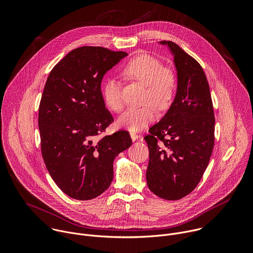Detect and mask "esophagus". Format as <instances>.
<instances>
[{
  "mask_svg": "<svg viewBox=\"0 0 253 253\" xmlns=\"http://www.w3.org/2000/svg\"><path fill=\"white\" fill-rule=\"evenodd\" d=\"M130 136H131V139L133 140V141H135V140H137L140 136L137 134V133H135V132H131L130 133Z\"/></svg>",
  "mask_w": 253,
  "mask_h": 253,
  "instance_id": "obj_1",
  "label": "esophagus"
}]
</instances>
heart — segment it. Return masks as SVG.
<instances>
[{"label": "heart", "mask_w": 253, "mask_h": 253, "mask_svg": "<svg viewBox=\"0 0 253 253\" xmlns=\"http://www.w3.org/2000/svg\"><path fill=\"white\" fill-rule=\"evenodd\" d=\"M122 73L128 79L145 85V101L153 102L158 109L166 110L172 103L177 90V78L174 72L164 68L158 59L148 54L137 55L123 67ZM103 98L111 110L120 112L123 109L121 84L117 80L109 79L105 83ZM153 104L147 103L141 107L128 108L119 117L118 125L130 131H139L146 127L156 115Z\"/></svg>", "instance_id": "heart-1"}]
</instances>
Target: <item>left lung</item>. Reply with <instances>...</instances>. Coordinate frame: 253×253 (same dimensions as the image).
<instances>
[{
	"label": "left lung",
	"mask_w": 253,
	"mask_h": 253,
	"mask_svg": "<svg viewBox=\"0 0 253 253\" xmlns=\"http://www.w3.org/2000/svg\"><path fill=\"white\" fill-rule=\"evenodd\" d=\"M177 92L165 116L144 137L149 148V189L166 200H178L198 185L214 146V111L209 84L200 64L171 41Z\"/></svg>",
	"instance_id": "1"
}]
</instances>
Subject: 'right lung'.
Listing matches in <instances>:
<instances>
[{
    "instance_id": "right-lung-1",
    "label": "right lung",
    "mask_w": 253,
    "mask_h": 253,
    "mask_svg": "<svg viewBox=\"0 0 253 253\" xmlns=\"http://www.w3.org/2000/svg\"><path fill=\"white\" fill-rule=\"evenodd\" d=\"M128 54L84 46L52 69L39 106L42 156L52 179L71 198L90 200L113 180V161L129 148L128 131L100 137L113 121L101 92L103 76Z\"/></svg>"
}]
</instances>
